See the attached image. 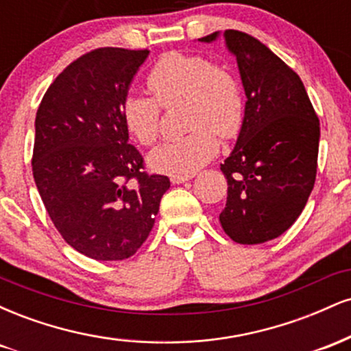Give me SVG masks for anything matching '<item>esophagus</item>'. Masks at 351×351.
<instances>
[{
    "mask_svg": "<svg viewBox=\"0 0 351 351\" xmlns=\"http://www.w3.org/2000/svg\"><path fill=\"white\" fill-rule=\"evenodd\" d=\"M193 176H195V175H193V173H191V175H173V176H171V183H175V184L184 183V181L191 180Z\"/></svg>",
    "mask_w": 351,
    "mask_h": 351,
    "instance_id": "34e87169",
    "label": "esophagus"
}]
</instances>
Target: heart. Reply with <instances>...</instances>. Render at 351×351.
<instances>
[{"label": "heart", "mask_w": 351, "mask_h": 351, "mask_svg": "<svg viewBox=\"0 0 351 351\" xmlns=\"http://www.w3.org/2000/svg\"><path fill=\"white\" fill-rule=\"evenodd\" d=\"M153 97L128 94L122 122L138 143L153 145L160 134L162 107L184 100V122L191 132L156 147L150 165L168 175H191L219 150L221 138H234L244 122V94L231 72L199 54L167 52L147 75Z\"/></svg>", "instance_id": "1"}]
</instances>
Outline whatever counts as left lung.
I'll list each match as a JSON object with an SVG mask.
<instances>
[{"label": "left lung", "mask_w": 351, "mask_h": 351, "mask_svg": "<svg viewBox=\"0 0 351 351\" xmlns=\"http://www.w3.org/2000/svg\"><path fill=\"white\" fill-rule=\"evenodd\" d=\"M224 39L247 102L234 150L221 163L228 201L219 223L234 243L261 244L287 231L307 204L320 122L299 75L265 44L236 29L224 31Z\"/></svg>", "instance_id": "left-lung-1"}]
</instances>
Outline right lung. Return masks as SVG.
I'll return each instance as SVG.
<instances>
[{"mask_svg":"<svg viewBox=\"0 0 351 351\" xmlns=\"http://www.w3.org/2000/svg\"><path fill=\"white\" fill-rule=\"evenodd\" d=\"M148 49L99 47L56 77L36 114L33 176L71 247L95 261L134 256L170 180L148 175L120 106Z\"/></svg>","mask_w":351,"mask_h":351,"instance_id":"obj_1","label":"right lung"}]
</instances>
